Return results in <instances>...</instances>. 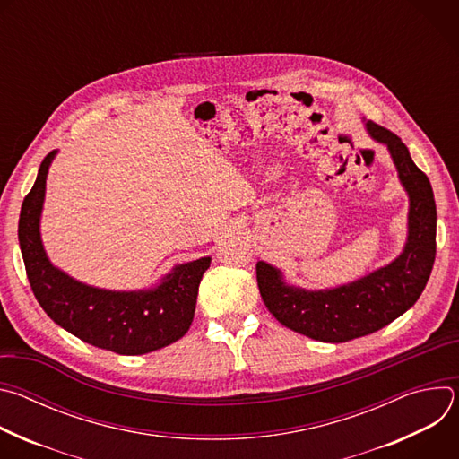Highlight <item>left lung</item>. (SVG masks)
Listing matches in <instances>:
<instances>
[{"mask_svg": "<svg viewBox=\"0 0 459 459\" xmlns=\"http://www.w3.org/2000/svg\"><path fill=\"white\" fill-rule=\"evenodd\" d=\"M367 133L386 145L409 194V234L403 252L388 265L336 289L287 285L280 269L257 261L259 294L287 329L316 342L343 343L372 334L407 312L421 296L436 257V202L429 178L405 143L388 128L365 121Z\"/></svg>", "mask_w": 459, "mask_h": 459, "instance_id": "8db88e82", "label": "left lung"}]
</instances>
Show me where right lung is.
<instances>
[{
    "label": "right lung",
    "instance_id": "1",
    "mask_svg": "<svg viewBox=\"0 0 459 459\" xmlns=\"http://www.w3.org/2000/svg\"><path fill=\"white\" fill-rule=\"evenodd\" d=\"M56 152H48L41 161L18 225L27 278L38 303L67 333L116 354H147L178 342L192 323L198 287L211 267V257L176 265L160 285L128 292L85 285L54 267L41 243L39 218Z\"/></svg>",
    "mask_w": 459,
    "mask_h": 459
}]
</instances>
